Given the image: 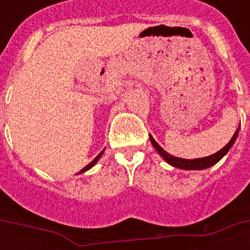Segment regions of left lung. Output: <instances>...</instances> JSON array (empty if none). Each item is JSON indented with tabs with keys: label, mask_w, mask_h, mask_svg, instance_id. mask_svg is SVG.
Segmentation results:
<instances>
[{
	"label": "left lung",
	"mask_w": 250,
	"mask_h": 250,
	"mask_svg": "<svg viewBox=\"0 0 250 250\" xmlns=\"http://www.w3.org/2000/svg\"><path fill=\"white\" fill-rule=\"evenodd\" d=\"M237 135H238V128L234 132V135L231 136V139L229 141V143L226 145L225 147H222L220 151H217L213 155H209V157H204V158H195V159H184V158H177L170 155L168 152H166L163 150L162 147L158 145L155 139L150 135V141H151V145L154 146V148L157 150L158 154L168 163L171 165L173 167L177 168H182V170H205V168H209L211 166H214L215 163L220 162L222 158L225 157L228 151L230 150V147L234 145V142L237 139Z\"/></svg>",
	"instance_id": "left-lung-1"
}]
</instances>
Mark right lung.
I'll list each match as a JSON object with an SVG mask.
<instances>
[{
  "instance_id": "1",
  "label": "right lung",
  "mask_w": 250,
  "mask_h": 250,
  "mask_svg": "<svg viewBox=\"0 0 250 250\" xmlns=\"http://www.w3.org/2000/svg\"><path fill=\"white\" fill-rule=\"evenodd\" d=\"M103 152H104V150H103V151H102V152H100V154H99L98 157H96V158H95V159H93L92 162L89 163V165H87V166H85V167L83 168V170H82V171H80V173H84V171H87V170H89V168H91V167H93V166H95V165H96V162H98L99 159H100V158H102V155H103ZM80 173H79V174H80Z\"/></svg>"
}]
</instances>
